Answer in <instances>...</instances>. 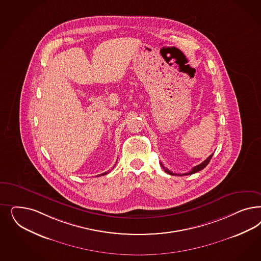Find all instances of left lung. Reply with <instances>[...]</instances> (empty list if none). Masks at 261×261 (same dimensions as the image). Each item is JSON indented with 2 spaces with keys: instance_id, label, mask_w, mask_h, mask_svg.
Segmentation results:
<instances>
[{
  "instance_id": "left-lung-1",
  "label": "left lung",
  "mask_w": 261,
  "mask_h": 261,
  "mask_svg": "<svg viewBox=\"0 0 261 261\" xmlns=\"http://www.w3.org/2000/svg\"><path fill=\"white\" fill-rule=\"evenodd\" d=\"M212 155H213V153L211 154L206 160H204V161H202L201 164H199V165H197V166H195L193 168L191 169V171L190 172H188V173H185V174H174L173 172H171V171H169L168 169L165 168L164 167V165L160 162V165H161V167L164 169V171L166 172V173H168L170 175H174V176H186V175H192L194 173H197V172H199V171H201L202 169L204 168L208 163H210V161H211V158H212Z\"/></svg>"
}]
</instances>
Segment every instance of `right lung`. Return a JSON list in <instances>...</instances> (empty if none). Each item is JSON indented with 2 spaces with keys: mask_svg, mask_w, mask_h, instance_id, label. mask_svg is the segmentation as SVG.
I'll return each instance as SVG.
<instances>
[{
  "mask_svg": "<svg viewBox=\"0 0 261 261\" xmlns=\"http://www.w3.org/2000/svg\"><path fill=\"white\" fill-rule=\"evenodd\" d=\"M110 171H108V172H105V173H102V174H100V175H99V176H105V175H107V174H109V173H110Z\"/></svg>",
  "mask_w": 261,
  "mask_h": 261,
  "instance_id": "right-lung-1",
  "label": "right lung"
}]
</instances>
